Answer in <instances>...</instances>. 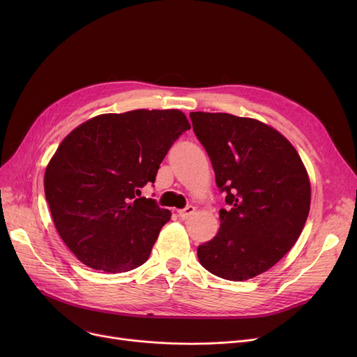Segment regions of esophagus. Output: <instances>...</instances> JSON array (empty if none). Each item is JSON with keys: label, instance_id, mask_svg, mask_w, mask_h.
I'll return each mask as SVG.
<instances>
[{"label": "esophagus", "instance_id": "obj_1", "mask_svg": "<svg viewBox=\"0 0 357 357\" xmlns=\"http://www.w3.org/2000/svg\"><path fill=\"white\" fill-rule=\"evenodd\" d=\"M194 213H195V207H192V205H188V207H185L183 210H179V211H178V214H179L181 218H188V217H191Z\"/></svg>", "mask_w": 357, "mask_h": 357}]
</instances>
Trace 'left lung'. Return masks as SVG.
Segmentation results:
<instances>
[{
    "label": "left lung",
    "mask_w": 357,
    "mask_h": 357,
    "mask_svg": "<svg viewBox=\"0 0 357 357\" xmlns=\"http://www.w3.org/2000/svg\"><path fill=\"white\" fill-rule=\"evenodd\" d=\"M190 117L227 204L217 236L198 246L199 264L229 280L264 273L305 226L311 186L304 163L279 131L257 120L202 111Z\"/></svg>",
    "instance_id": "obj_1"
}]
</instances>
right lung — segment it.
Masks as SVG:
<instances>
[{"label": "right lung", "instance_id": "1", "mask_svg": "<svg viewBox=\"0 0 357 357\" xmlns=\"http://www.w3.org/2000/svg\"><path fill=\"white\" fill-rule=\"evenodd\" d=\"M190 128L179 109H135L93 117L63 139L45 194L56 230L84 265L119 273L149 259L171 211L140 190Z\"/></svg>", "mask_w": 357, "mask_h": 357}]
</instances>
